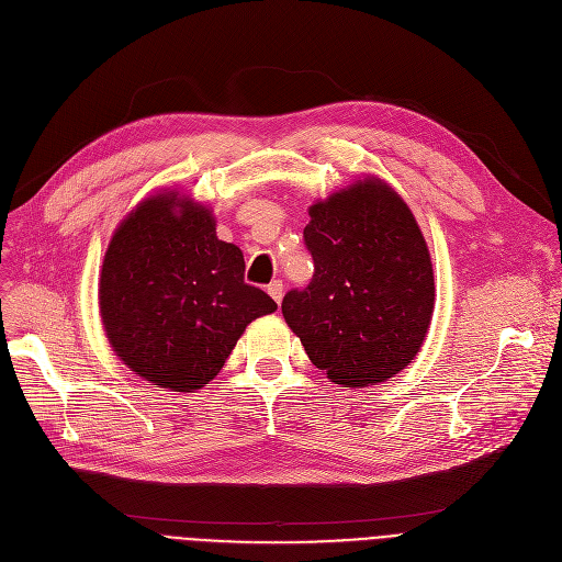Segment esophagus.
I'll return each instance as SVG.
<instances>
[{"label": "esophagus", "instance_id": "34e87169", "mask_svg": "<svg viewBox=\"0 0 562 562\" xmlns=\"http://www.w3.org/2000/svg\"><path fill=\"white\" fill-rule=\"evenodd\" d=\"M266 291H269V296L280 303L282 301V293H284V284L280 280H273L269 286H266Z\"/></svg>", "mask_w": 562, "mask_h": 562}]
</instances>
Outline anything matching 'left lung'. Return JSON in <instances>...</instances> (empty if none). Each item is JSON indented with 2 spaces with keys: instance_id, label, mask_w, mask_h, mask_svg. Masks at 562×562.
Listing matches in <instances>:
<instances>
[{
  "instance_id": "left-lung-1",
  "label": "left lung",
  "mask_w": 562,
  "mask_h": 562,
  "mask_svg": "<svg viewBox=\"0 0 562 562\" xmlns=\"http://www.w3.org/2000/svg\"><path fill=\"white\" fill-rule=\"evenodd\" d=\"M310 216L314 276L286 291L284 321L337 385H375L405 369L428 333V246L407 204L375 177L316 202Z\"/></svg>"
}]
</instances>
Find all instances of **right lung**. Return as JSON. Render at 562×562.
I'll return each instance as SVG.
<instances>
[{
  "label": "right lung",
  "instance_id": "add662e5",
  "mask_svg": "<svg viewBox=\"0 0 562 562\" xmlns=\"http://www.w3.org/2000/svg\"><path fill=\"white\" fill-rule=\"evenodd\" d=\"M244 271V252L218 239L202 204L175 193L140 202L115 229L100 278L117 358L159 387H204L248 323L278 310Z\"/></svg>",
  "mask_w": 562,
  "mask_h": 562
}]
</instances>
